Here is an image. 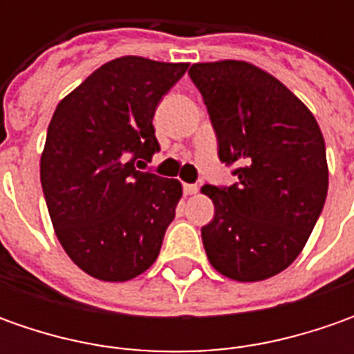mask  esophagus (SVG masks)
Segmentation results:
<instances>
[{"instance_id":"esophagus-1","label":"esophagus","mask_w":354,"mask_h":354,"mask_svg":"<svg viewBox=\"0 0 354 354\" xmlns=\"http://www.w3.org/2000/svg\"><path fill=\"white\" fill-rule=\"evenodd\" d=\"M183 191H185V195H197L198 185H195V183H185V185H183Z\"/></svg>"}]
</instances>
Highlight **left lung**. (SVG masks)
<instances>
[{
	"label": "left lung",
	"mask_w": 354,
	"mask_h": 354,
	"mask_svg": "<svg viewBox=\"0 0 354 354\" xmlns=\"http://www.w3.org/2000/svg\"><path fill=\"white\" fill-rule=\"evenodd\" d=\"M218 140V157L238 163L232 187L203 185L214 218L203 226L211 266L234 281H262L301 254L319 218L329 167L315 116L276 76L246 61L189 68Z\"/></svg>",
	"instance_id": "1"
}]
</instances>
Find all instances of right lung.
Here are the masks:
<instances>
[{"mask_svg": "<svg viewBox=\"0 0 354 354\" xmlns=\"http://www.w3.org/2000/svg\"><path fill=\"white\" fill-rule=\"evenodd\" d=\"M189 62L120 57L62 98L41 153V185L61 246L84 274L128 281L153 264L183 187L138 171L159 143L153 114Z\"/></svg>", "mask_w": 354, "mask_h": 354, "instance_id": "obj_1", "label": "right lung"}]
</instances>
